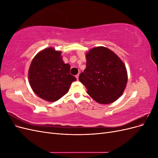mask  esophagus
Instances as JSON below:
<instances>
[{
	"label": "esophagus",
	"instance_id": "34e87169",
	"mask_svg": "<svg viewBox=\"0 0 158 158\" xmlns=\"http://www.w3.org/2000/svg\"><path fill=\"white\" fill-rule=\"evenodd\" d=\"M78 77H79V74H78L76 76V79H77L78 80Z\"/></svg>",
	"mask_w": 158,
	"mask_h": 158
}]
</instances>
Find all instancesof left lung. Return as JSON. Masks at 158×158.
<instances>
[{"label":"left lung","mask_w":158,"mask_h":158,"mask_svg":"<svg viewBox=\"0 0 158 158\" xmlns=\"http://www.w3.org/2000/svg\"><path fill=\"white\" fill-rule=\"evenodd\" d=\"M86 68L79 76L87 94L101 104L114 102L121 96L127 83L125 64L112 51L104 47L91 49L86 54Z\"/></svg>","instance_id":"8db88e82"}]
</instances>
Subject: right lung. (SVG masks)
Masks as SVG:
<instances>
[{
    "label": "right lung",
    "instance_id": "1",
    "mask_svg": "<svg viewBox=\"0 0 158 158\" xmlns=\"http://www.w3.org/2000/svg\"><path fill=\"white\" fill-rule=\"evenodd\" d=\"M70 64H64L62 59L60 51L49 47L38 52L31 61L28 73L33 91L46 101H57L76 80L70 74Z\"/></svg>",
    "mask_w": 158,
    "mask_h": 158
}]
</instances>
